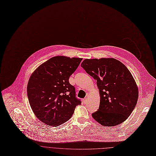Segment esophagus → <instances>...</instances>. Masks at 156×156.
Returning <instances> with one entry per match:
<instances>
[{"mask_svg": "<svg viewBox=\"0 0 156 156\" xmlns=\"http://www.w3.org/2000/svg\"><path fill=\"white\" fill-rule=\"evenodd\" d=\"M87 101V97H85L84 98H83V102L84 103H86V102Z\"/></svg>", "mask_w": 156, "mask_h": 156, "instance_id": "1", "label": "esophagus"}]
</instances>
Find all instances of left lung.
Instances as JSON below:
<instances>
[{
  "mask_svg": "<svg viewBox=\"0 0 156 156\" xmlns=\"http://www.w3.org/2000/svg\"><path fill=\"white\" fill-rule=\"evenodd\" d=\"M81 67L97 81L100 105L92 118L103 126L125 121L134 110L138 98L136 84L128 69L113 58L85 59Z\"/></svg>",
  "mask_w": 156,
  "mask_h": 156,
  "instance_id": "left-lung-1",
  "label": "left lung"
}]
</instances>
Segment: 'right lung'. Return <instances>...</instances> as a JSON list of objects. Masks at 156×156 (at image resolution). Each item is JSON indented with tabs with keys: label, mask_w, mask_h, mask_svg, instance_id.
Returning <instances> with one entry per match:
<instances>
[{
	"label": "right lung",
	"mask_w": 156,
	"mask_h": 156,
	"mask_svg": "<svg viewBox=\"0 0 156 156\" xmlns=\"http://www.w3.org/2000/svg\"><path fill=\"white\" fill-rule=\"evenodd\" d=\"M81 61L55 56L40 66L30 76L27 87L29 104L43 123L60 126L70 119L76 107L81 104L69 81Z\"/></svg>",
	"instance_id": "1"
}]
</instances>
